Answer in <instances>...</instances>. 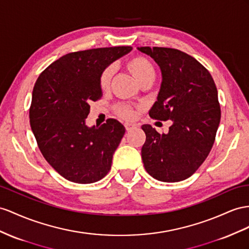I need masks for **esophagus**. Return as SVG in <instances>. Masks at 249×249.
Returning a JSON list of instances; mask_svg holds the SVG:
<instances>
[{
	"label": "esophagus",
	"instance_id": "1",
	"mask_svg": "<svg viewBox=\"0 0 249 249\" xmlns=\"http://www.w3.org/2000/svg\"><path fill=\"white\" fill-rule=\"evenodd\" d=\"M124 126H125V128H126L127 131H129L130 129H132V128H135V127H137V125L131 124V123H125Z\"/></svg>",
	"mask_w": 249,
	"mask_h": 249
}]
</instances>
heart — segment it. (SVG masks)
Wrapping results in <instances>:
<instances>
[{
    "mask_svg": "<svg viewBox=\"0 0 249 249\" xmlns=\"http://www.w3.org/2000/svg\"><path fill=\"white\" fill-rule=\"evenodd\" d=\"M127 68H128L131 74L135 76L136 80L141 83L142 81L149 79V78H154L156 76V68L154 66V64L151 63V61L145 56H135L131 60L127 62ZM113 66H107L103 71L101 72L100 75V86L101 88L105 90L110 85V81L113 74ZM114 111L123 119L130 120L135 118V110L130 105H127L124 103H118L114 105L113 107Z\"/></svg>",
    "mask_w": 249,
    "mask_h": 249,
    "instance_id": "1",
    "label": "heart"
}]
</instances>
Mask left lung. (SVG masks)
<instances>
[{"label":"left lung","instance_id":"left-lung-1","mask_svg":"<svg viewBox=\"0 0 249 249\" xmlns=\"http://www.w3.org/2000/svg\"><path fill=\"white\" fill-rule=\"evenodd\" d=\"M162 71L152 119L173 121L168 133L142 126L146 141L141 154L146 171L162 182H179L193 176L214 143L221 120L218 90L212 74L193 56L166 47H139Z\"/></svg>","mask_w":249,"mask_h":249}]
</instances>
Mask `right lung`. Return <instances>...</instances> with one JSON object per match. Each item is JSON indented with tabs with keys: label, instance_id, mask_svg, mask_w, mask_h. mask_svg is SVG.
Returning a JSON list of instances; mask_svg holds the SVG:
<instances>
[{
	"label": "right lung",
	"instance_id": "add662e5",
	"mask_svg": "<svg viewBox=\"0 0 249 249\" xmlns=\"http://www.w3.org/2000/svg\"><path fill=\"white\" fill-rule=\"evenodd\" d=\"M130 46L70 53L42 71L29 108L30 127L45 160L66 180L94 183L108 174L125 133L116 119L87 127L90 103L102 98L100 75Z\"/></svg>",
	"mask_w": 249,
	"mask_h": 249
}]
</instances>
